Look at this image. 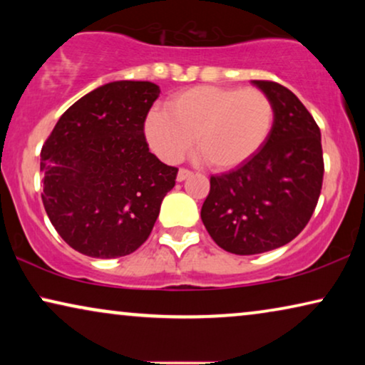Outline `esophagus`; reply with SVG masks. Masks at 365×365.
I'll return each mask as SVG.
<instances>
[{
	"mask_svg": "<svg viewBox=\"0 0 365 365\" xmlns=\"http://www.w3.org/2000/svg\"><path fill=\"white\" fill-rule=\"evenodd\" d=\"M191 176H192V173L187 171V169H179L176 179H178L179 182H182V181H186V179L191 178Z\"/></svg>",
	"mask_w": 365,
	"mask_h": 365,
	"instance_id": "1",
	"label": "esophagus"
}]
</instances>
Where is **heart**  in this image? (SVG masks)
Returning a JSON list of instances; mask_svg holds the SVG:
<instances>
[{"label":"heart","instance_id":"heart-1","mask_svg":"<svg viewBox=\"0 0 365 365\" xmlns=\"http://www.w3.org/2000/svg\"><path fill=\"white\" fill-rule=\"evenodd\" d=\"M274 121L272 99L261 89L196 86L169 98L166 111L153 109L144 121V134L166 163L181 161L196 138L211 166L224 171L261 151Z\"/></svg>","mask_w":365,"mask_h":365}]
</instances>
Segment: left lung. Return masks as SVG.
Returning a JSON list of instances; mask_svg holds the SVG:
<instances>
[{
    "mask_svg": "<svg viewBox=\"0 0 365 365\" xmlns=\"http://www.w3.org/2000/svg\"><path fill=\"white\" fill-rule=\"evenodd\" d=\"M251 83L272 99V133L236 171L211 178L201 209L214 242L239 256L291 242L317 206L324 176L321 129L306 106L281 84Z\"/></svg>",
    "mask_w": 365,
    "mask_h": 365,
    "instance_id": "left-lung-1",
    "label": "left lung"
}]
</instances>
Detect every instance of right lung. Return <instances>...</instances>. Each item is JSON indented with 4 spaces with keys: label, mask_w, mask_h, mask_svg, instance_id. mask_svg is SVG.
<instances>
[{
    "label": "right lung",
    "mask_w": 365,
    "mask_h": 365,
    "mask_svg": "<svg viewBox=\"0 0 365 365\" xmlns=\"http://www.w3.org/2000/svg\"><path fill=\"white\" fill-rule=\"evenodd\" d=\"M149 81H113L78 99L41 149L43 204L66 244L89 257L136 251L149 237L178 168L149 153Z\"/></svg>",
    "instance_id": "right-lung-1"
}]
</instances>
